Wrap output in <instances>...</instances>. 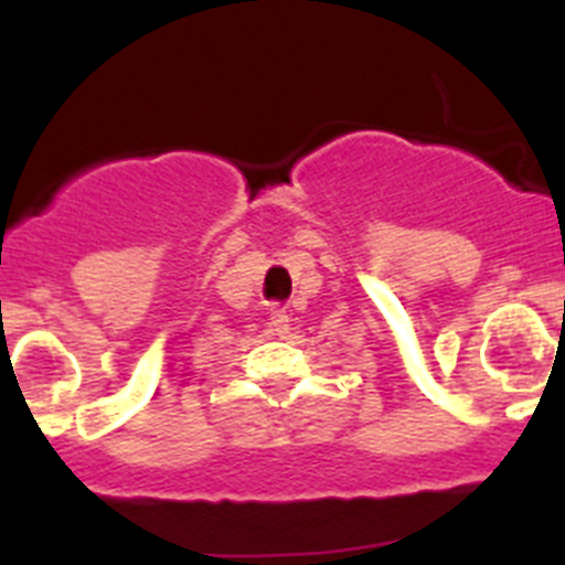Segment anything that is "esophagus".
I'll return each instance as SVG.
<instances>
[{"mask_svg": "<svg viewBox=\"0 0 565 565\" xmlns=\"http://www.w3.org/2000/svg\"><path fill=\"white\" fill-rule=\"evenodd\" d=\"M271 331L277 333V337H286V333L291 331V319H288L286 311H279V308H274V313H271Z\"/></svg>", "mask_w": 565, "mask_h": 565, "instance_id": "34e87169", "label": "esophagus"}]
</instances>
